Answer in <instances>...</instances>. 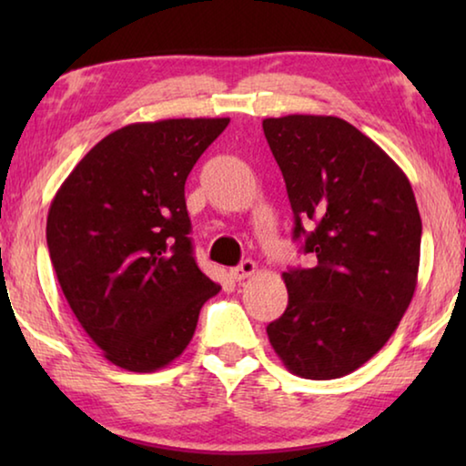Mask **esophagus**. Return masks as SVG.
Segmentation results:
<instances>
[{
    "label": "esophagus",
    "mask_w": 466,
    "mask_h": 466,
    "mask_svg": "<svg viewBox=\"0 0 466 466\" xmlns=\"http://www.w3.org/2000/svg\"><path fill=\"white\" fill-rule=\"evenodd\" d=\"M255 271H257V263L250 261V258H247V261H242L238 267H234V269L230 271V275H232V279L242 281V279L250 278V275L255 273Z\"/></svg>",
    "instance_id": "obj_1"
}]
</instances>
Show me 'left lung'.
I'll use <instances>...</instances> for the list:
<instances>
[{
  "label": "left lung",
  "mask_w": 466,
  "mask_h": 466,
  "mask_svg": "<svg viewBox=\"0 0 466 466\" xmlns=\"http://www.w3.org/2000/svg\"><path fill=\"white\" fill-rule=\"evenodd\" d=\"M312 269L281 275L288 309L267 327L291 374L333 380L374 358L417 288L421 218L397 162L339 116L265 119ZM311 228L310 233L303 226Z\"/></svg>",
  "instance_id": "1"
}]
</instances>
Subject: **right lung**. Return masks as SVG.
<instances>
[{
    "label": "right lung",
    "mask_w": 466,
    "mask_h": 466,
    "mask_svg": "<svg viewBox=\"0 0 466 466\" xmlns=\"http://www.w3.org/2000/svg\"><path fill=\"white\" fill-rule=\"evenodd\" d=\"M228 123L125 125L77 162L51 201L46 244L63 296L105 358L129 372L177 360L219 291L195 263L185 180Z\"/></svg>",
    "instance_id": "1"
}]
</instances>
